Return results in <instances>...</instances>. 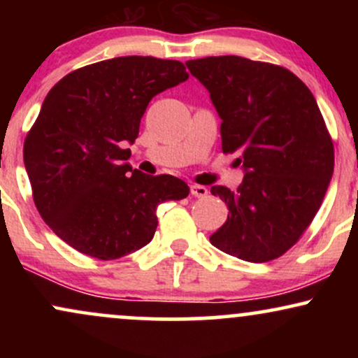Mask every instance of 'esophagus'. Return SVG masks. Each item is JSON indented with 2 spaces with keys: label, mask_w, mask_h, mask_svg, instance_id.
Wrapping results in <instances>:
<instances>
[{
  "label": "esophagus",
  "mask_w": 358,
  "mask_h": 358,
  "mask_svg": "<svg viewBox=\"0 0 358 358\" xmlns=\"http://www.w3.org/2000/svg\"><path fill=\"white\" fill-rule=\"evenodd\" d=\"M190 192L193 196H199V199H203V196L208 195V188L203 187V185H192Z\"/></svg>",
  "instance_id": "obj_1"
}]
</instances>
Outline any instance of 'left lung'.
Listing matches in <instances>:
<instances>
[{
  "instance_id": "8db88e82",
  "label": "left lung",
  "mask_w": 358,
  "mask_h": 358,
  "mask_svg": "<svg viewBox=\"0 0 358 358\" xmlns=\"http://www.w3.org/2000/svg\"><path fill=\"white\" fill-rule=\"evenodd\" d=\"M222 119V151L245 170L227 203L217 249L249 262L273 261L299 241L320 210L335 166L334 141L311 90L281 65L237 55L188 60Z\"/></svg>"
}]
</instances>
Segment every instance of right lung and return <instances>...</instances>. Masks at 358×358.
Returning <instances> with one entry per match:
<instances>
[{
    "mask_svg": "<svg viewBox=\"0 0 358 358\" xmlns=\"http://www.w3.org/2000/svg\"><path fill=\"white\" fill-rule=\"evenodd\" d=\"M187 79L182 62L131 55L77 69L50 89L23 159L36 210L62 241L119 259L153 239L159 203L188 196L183 180L126 163L150 101Z\"/></svg>",
    "mask_w": 358,
    "mask_h": 358,
    "instance_id": "1",
    "label": "right lung"
}]
</instances>
